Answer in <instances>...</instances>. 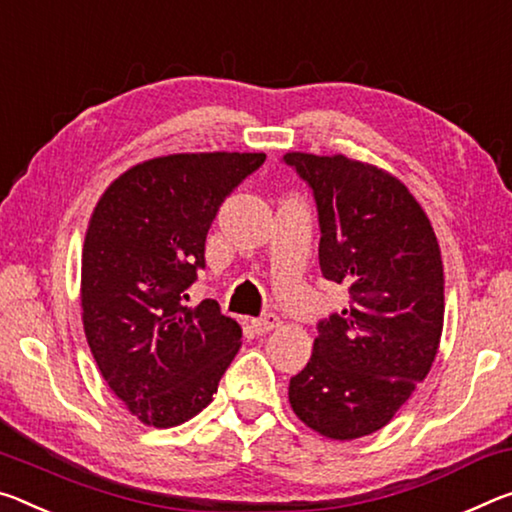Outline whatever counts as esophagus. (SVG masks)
Returning a JSON list of instances; mask_svg holds the SVG:
<instances>
[{"label":"esophagus","mask_w":512,"mask_h":512,"mask_svg":"<svg viewBox=\"0 0 512 512\" xmlns=\"http://www.w3.org/2000/svg\"><path fill=\"white\" fill-rule=\"evenodd\" d=\"M278 326H280V319L275 314H264V316H259V319L250 321V328L255 330V335H266V332H271Z\"/></svg>","instance_id":"esophagus-1"}]
</instances>
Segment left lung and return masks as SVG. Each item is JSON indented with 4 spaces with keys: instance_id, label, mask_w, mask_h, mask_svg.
<instances>
[{
    "instance_id": "1",
    "label": "left lung",
    "mask_w": 512,
    "mask_h": 512,
    "mask_svg": "<svg viewBox=\"0 0 512 512\" xmlns=\"http://www.w3.org/2000/svg\"><path fill=\"white\" fill-rule=\"evenodd\" d=\"M319 212V266L348 305L319 321L307 367L289 380L300 421L330 440L389 424L431 371L444 323V269L431 221L385 170L287 152Z\"/></svg>"
}]
</instances>
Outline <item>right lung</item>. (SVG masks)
Here are the masks:
<instances>
[{
  "label": "right lung",
  "instance_id": "obj_1",
  "mask_svg": "<svg viewBox=\"0 0 512 512\" xmlns=\"http://www.w3.org/2000/svg\"><path fill=\"white\" fill-rule=\"evenodd\" d=\"M262 152L168 154L129 168L97 202L81 255V319L111 392L136 419L177 426L212 403L241 346L216 300L189 307L223 200Z\"/></svg>",
  "mask_w": 512,
  "mask_h": 512
}]
</instances>
